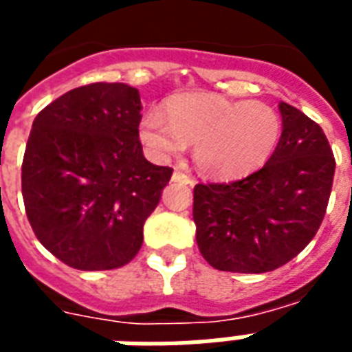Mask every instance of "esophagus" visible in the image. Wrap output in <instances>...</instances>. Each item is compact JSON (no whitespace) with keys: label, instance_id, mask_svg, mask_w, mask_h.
I'll use <instances>...</instances> for the list:
<instances>
[{"label":"esophagus","instance_id":"34e87169","mask_svg":"<svg viewBox=\"0 0 352 352\" xmlns=\"http://www.w3.org/2000/svg\"><path fill=\"white\" fill-rule=\"evenodd\" d=\"M171 181H173V183L188 184V186H192V184H194V179H192L190 175H186V173H183V171H179V169H175V171H173V175H171Z\"/></svg>","mask_w":352,"mask_h":352}]
</instances>
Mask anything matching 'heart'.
Wrapping results in <instances>:
<instances>
[{"label": "heart", "instance_id": "1", "mask_svg": "<svg viewBox=\"0 0 352 352\" xmlns=\"http://www.w3.org/2000/svg\"><path fill=\"white\" fill-rule=\"evenodd\" d=\"M138 136L156 162H166L194 142V162L210 179H239L261 169L282 140V119L269 104L218 93H179L149 111Z\"/></svg>", "mask_w": 352, "mask_h": 352}]
</instances>
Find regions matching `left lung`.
Here are the masks:
<instances>
[{
	"label": "left lung",
	"instance_id": "obj_1",
	"mask_svg": "<svg viewBox=\"0 0 352 352\" xmlns=\"http://www.w3.org/2000/svg\"><path fill=\"white\" fill-rule=\"evenodd\" d=\"M282 140L259 171L241 181L196 184L194 222L201 256L226 272L280 269L308 246L321 226L336 160L317 123L278 104Z\"/></svg>",
	"mask_w": 352,
	"mask_h": 352
}]
</instances>
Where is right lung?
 Here are the masks:
<instances>
[{"label": "right lung", "instance_id": "1", "mask_svg": "<svg viewBox=\"0 0 352 352\" xmlns=\"http://www.w3.org/2000/svg\"><path fill=\"white\" fill-rule=\"evenodd\" d=\"M140 121V91L104 82L65 93L33 121L23 205L41 244L72 269H119L142 248L173 169L143 156Z\"/></svg>", "mask_w": 352, "mask_h": 352}]
</instances>
